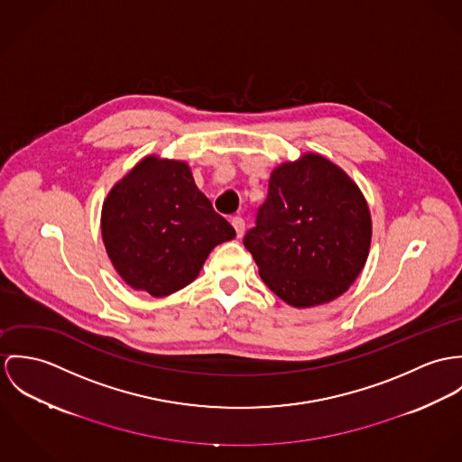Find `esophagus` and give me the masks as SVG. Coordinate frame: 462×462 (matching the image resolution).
Masks as SVG:
<instances>
[{"mask_svg":"<svg viewBox=\"0 0 462 462\" xmlns=\"http://www.w3.org/2000/svg\"><path fill=\"white\" fill-rule=\"evenodd\" d=\"M232 225H234V228H236V234H237V237H241L243 234H245V219L241 217V216H236V217H232Z\"/></svg>","mask_w":462,"mask_h":462,"instance_id":"esophagus-1","label":"esophagus"}]
</instances>
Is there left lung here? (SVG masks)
Wrapping results in <instances>:
<instances>
[{
	"label": "left lung",
	"mask_w": 462,
	"mask_h": 462,
	"mask_svg": "<svg viewBox=\"0 0 462 462\" xmlns=\"http://www.w3.org/2000/svg\"><path fill=\"white\" fill-rule=\"evenodd\" d=\"M372 223L358 186L317 154L278 166L255 226L243 239L263 283L285 303L307 308L344 294L370 248Z\"/></svg>",
	"instance_id": "8db88e82"
}]
</instances>
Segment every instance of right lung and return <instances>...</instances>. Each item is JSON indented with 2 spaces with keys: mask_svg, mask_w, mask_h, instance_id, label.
<instances>
[{
  "mask_svg": "<svg viewBox=\"0 0 462 462\" xmlns=\"http://www.w3.org/2000/svg\"><path fill=\"white\" fill-rule=\"evenodd\" d=\"M101 226L118 274L154 298L189 285L212 248L236 237L189 166L157 157H145L111 189Z\"/></svg>",
  "mask_w": 462,
  "mask_h": 462,
  "instance_id": "1",
  "label": "right lung"
}]
</instances>
